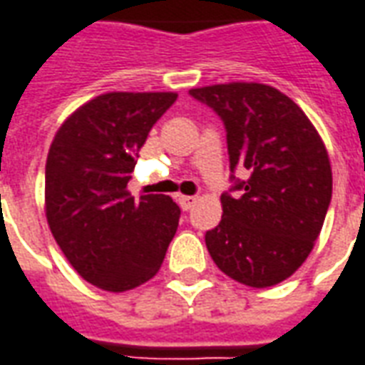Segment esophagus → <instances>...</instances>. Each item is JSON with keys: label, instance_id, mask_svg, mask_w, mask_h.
I'll return each mask as SVG.
<instances>
[{"label": "esophagus", "instance_id": "obj_1", "mask_svg": "<svg viewBox=\"0 0 365 365\" xmlns=\"http://www.w3.org/2000/svg\"><path fill=\"white\" fill-rule=\"evenodd\" d=\"M178 201H180V207H182L183 210H191L193 207H195V203L199 201V199H197L195 195H180Z\"/></svg>", "mask_w": 365, "mask_h": 365}]
</instances>
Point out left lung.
<instances>
[{"instance_id":"obj_1","label":"left lung","mask_w":365,"mask_h":365,"mask_svg":"<svg viewBox=\"0 0 365 365\" xmlns=\"http://www.w3.org/2000/svg\"><path fill=\"white\" fill-rule=\"evenodd\" d=\"M222 120L230 190L222 220L205 234L217 267L253 288L286 280L306 261L333 195L325 145L296 102L259 83L191 88ZM248 174L235 178V170Z\"/></svg>"}]
</instances>
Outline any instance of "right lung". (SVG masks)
Returning a JSON list of instances; mask_svg holds the SVG:
<instances>
[{
	"mask_svg": "<svg viewBox=\"0 0 365 365\" xmlns=\"http://www.w3.org/2000/svg\"><path fill=\"white\" fill-rule=\"evenodd\" d=\"M175 93L96 96L56 133L46 160V217L81 277L125 292L155 277L178 230L168 195L131 197L128 183L148 131Z\"/></svg>",
	"mask_w": 365,
	"mask_h": 365,
	"instance_id": "1",
	"label": "right lung"
}]
</instances>
